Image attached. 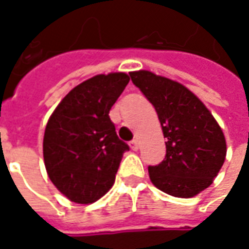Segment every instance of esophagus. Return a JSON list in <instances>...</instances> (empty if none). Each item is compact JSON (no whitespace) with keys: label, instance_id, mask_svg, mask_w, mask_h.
<instances>
[{"label":"esophagus","instance_id":"1","mask_svg":"<svg viewBox=\"0 0 249 249\" xmlns=\"http://www.w3.org/2000/svg\"><path fill=\"white\" fill-rule=\"evenodd\" d=\"M130 149H132V151H137V149H139V140H137V139H135V140L133 141H130Z\"/></svg>","mask_w":249,"mask_h":249}]
</instances>
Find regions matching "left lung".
I'll use <instances>...</instances> for the list:
<instances>
[{"mask_svg": "<svg viewBox=\"0 0 249 249\" xmlns=\"http://www.w3.org/2000/svg\"><path fill=\"white\" fill-rule=\"evenodd\" d=\"M129 74L156 109L167 140L165 159L148 168L151 181L175 197L196 196L213 183L224 164L227 142L220 125L183 84L149 71Z\"/></svg>", "mask_w": 249, "mask_h": 249, "instance_id": "obj_1", "label": "left lung"}]
</instances>
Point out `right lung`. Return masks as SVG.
Here are the masks:
<instances>
[{
  "label": "right lung",
  "instance_id": "add662e5",
  "mask_svg": "<svg viewBox=\"0 0 249 249\" xmlns=\"http://www.w3.org/2000/svg\"><path fill=\"white\" fill-rule=\"evenodd\" d=\"M128 82L123 71L92 77L73 88L48 120L42 144L46 172L73 203L92 204L103 197L129 151L109 119Z\"/></svg>",
  "mask_w": 249,
  "mask_h": 249
}]
</instances>
